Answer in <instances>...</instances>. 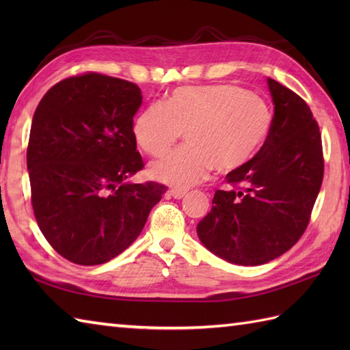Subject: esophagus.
<instances>
[{
    "label": "esophagus",
    "mask_w": 350,
    "mask_h": 350,
    "mask_svg": "<svg viewBox=\"0 0 350 350\" xmlns=\"http://www.w3.org/2000/svg\"><path fill=\"white\" fill-rule=\"evenodd\" d=\"M168 196L176 198V200H180V198H183L185 196H187V189H170L168 191Z\"/></svg>",
    "instance_id": "34e87169"
}]
</instances>
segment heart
Returning <instances> with one entry per match:
<instances>
[{"mask_svg": "<svg viewBox=\"0 0 350 350\" xmlns=\"http://www.w3.org/2000/svg\"><path fill=\"white\" fill-rule=\"evenodd\" d=\"M272 128V109L256 93L232 84L185 85L165 105L152 103L133 122V137L148 154H161L185 131L187 146L148 167L152 179L176 188L202 182L213 168L230 173L251 161Z\"/></svg>", "mask_w": 350, "mask_h": 350, "instance_id": "1", "label": "heart"}]
</instances>
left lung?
I'll list each match as a JSON object with an SVG mask.
<instances>
[{"label": "left lung", "mask_w": 350, "mask_h": 350, "mask_svg": "<svg viewBox=\"0 0 350 350\" xmlns=\"http://www.w3.org/2000/svg\"><path fill=\"white\" fill-rule=\"evenodd\" d=\"M266 83L273 103L269 137L226 176L233 188L215 192L197 224L207 250L242 266L265 265L299 241L323 179L321 132L308 105L277 81Z\"/></svg>", "instance_id": "8db88e82"}]
</instances>
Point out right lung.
<instances>
[{"instance_id":"right-lung-1","label":"right lung","mask_w":350,"mask_h":350,"mask_svg":"<svg viewBox=\"0 0 350 350\" xmlns=\"http://www.w3.org/2000/svg\"><path fill=\"white\" fill-rule=\"evenodd\" d=\"M141 103L129 81L85 73L55 84L36 109L27 150L33 211L51 247L73 263L122 254L167 189L128 182L143 168L132 131Z\"/></svg>"}]
</instances>
